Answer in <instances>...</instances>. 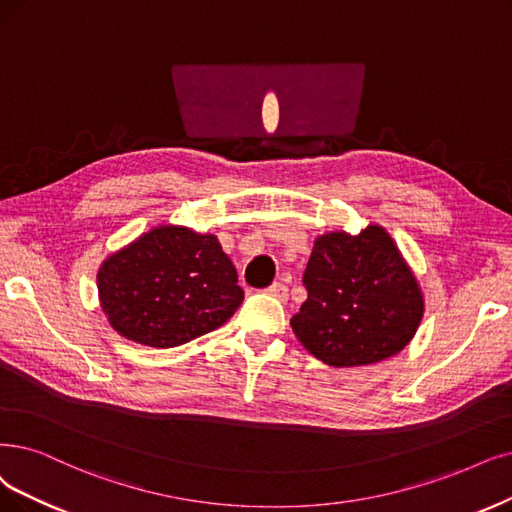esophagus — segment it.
Returning a JSON list of instances; mask_svg holds the SVG:
<instances>
[{
  "mask_svg": "<svg viewBox=\"0 0 512 512\" xmlns=\"http://www.w3.org/2000/svg\"><path fill=\"white\" fill-rule=\"evenodd\" d=\"M266 293L276 297L278 301H287V297H289V289H287V285H282V282H274V285H270L266 289Z\"/></svg>",
  "mask_w": 512,
  "mask_h": 512,
  "instance_id": "34e87169",
  "label": "esophagus"
}]
</instances>
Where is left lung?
Segmentation results:
<instances>
[{
    "label": "left lung",
    "instance_id": "1",
    "mask_svg": "<svg viewBox=\"0 0 512 512\" xmlns=\"http://www.w3.org/2000/svg\"><path fill=\"white\" fill-rule=\"evenodd\" d=\"M304 287L308 299L291 318L293 333L331 367H361L399 354L424 314L418 280L380 225L356 236H318Z\"/></svg>",
    "mask_w": 512,
    "mask_h": 512
}]
</instances>
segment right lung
<instances>
[{
    "label": "right lung",
    "mask_w": 512,
    "mask_h": 512,
    "mask_svg": "<svg viewBox=\"0 0 512 512\" xmlns=\"http://www.w3.org/2000/svg\"><path fill=\"white\" fill-rule=\"evenodd\" d=\"M97 287L109 325L151 348H175L215 331L244 299L217 236L181 225H158L109 255Z\"/></svg>",
    "instance_id": "add662e5"
}]
</instances>
